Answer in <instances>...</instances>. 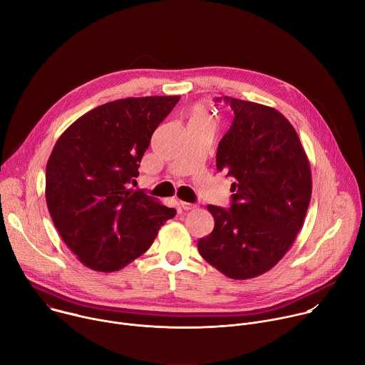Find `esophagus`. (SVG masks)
Here are the masks:
<instances>
[{"mask_svg": "<svg viewBox=\"0 0 365 365\" xmlns=\"http://www.w3.org/2000/svg\"><path fill=\"white\" fill-rule=\"evenodd\" d=\"M180 207H182L183 211H192V210H195L196 205L189 203V202H180Z\"/></svg>", "mask_w": 365, "mask_h": 365, "instance_id": "1", "label": "esophagus"}]
</instances>
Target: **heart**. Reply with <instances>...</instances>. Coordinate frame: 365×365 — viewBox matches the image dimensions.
<instances>
[{
    "mask_svg": "<svg viewBox=\"0 0 365 365\" xmlns=\"http://www.w3.org/2000/svg\"><path fill=\"white\" fill-rule=\"evenodd\" d=\"M190 121H206V123H212V117L210 114V111H207L205 107L202 106H197L192 110V114H190Z\"/></svg>",
    "mask_w": 365,
    "mask_h": 365,
    "instance_id": "obj_1",
    "label": "heart"
}]
</instances>
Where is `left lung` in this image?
Returning <instances> with one entry per match:
<instances>
[{
  "instance_id": "obj_1",
  "label": "left lung",
  "mask_w": 365,
  "mask_h": 365,
  "mask_svg": "<svg viewBox=\"0 0 365 365\" xmlns=\"http://www.w3.org/2000/svg\"><path fill=\"white\" fill-rule=\"evenodd\" d=\"M224 101L234 120L218 144L217 169L232 179V202L228 210L207 205L215 227L197 250L227 277L245 280L273 269L292 247L310 202L312 175L283 114L250 101Z\"/></svg>"
}]
</instances>
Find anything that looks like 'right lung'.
Masks as SVG:
<instances>
[{
  "mask_svg": "<svg viewBox=\"0 0 365 365\" xmlns=\"http://www.w3.org/2000/svg\"><path fill=\"white\" fill-rule=\"evenodd\" d=\"M180 96L125 98L78 118L46 166V202L65 244L86 267L113 273L145 252L176 215L135 183L154 130Z\"/></svg>",
  "mask_w": 365,
  "mask_h": 365,
  "instance_id": "obj_1",
  "label": "right lung"
}]
</instances>
